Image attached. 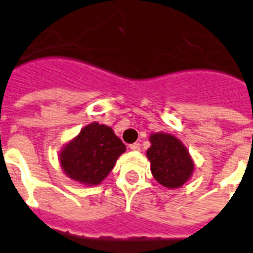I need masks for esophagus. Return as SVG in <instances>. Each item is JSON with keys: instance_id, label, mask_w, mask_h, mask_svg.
I'll return each instance as SVG.
<instances>
[{"instance_id": "34e87169", "label": "esophagus", "mask_w": 253, "mask_h": 253, "mask_svg": "<svg viewBox=\"0 0 253 253\" xmlns=\"http://www.w3.org/2000/svg\"><path fill=\"white\" fill-rule=\"evenodd\" d=\"M128 148L131 149V150H133V151H139L140 149H141V145H140L139 142H135V144L129 145Z\"/></svg>"}]
</instances>
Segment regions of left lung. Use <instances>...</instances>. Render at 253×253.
Here are the masks:
<instances>
[{"instance_id": "left-lung-1", "label": "left lung", "mask_w": 253, "mask_h": 253, "mask_svg": "<svg viewBox=\"0 0 253 253\" xmlns=\"http://www.w3.org/2000/svg\"><path fill=\"white\" fill-rule=\"evenodd\" d=\"M150 142L146 157L150 160L154 178L167 188L183 186L195 169L186 146L177 137L163 132L153 133Z\"/></svg>"}]
</instances>
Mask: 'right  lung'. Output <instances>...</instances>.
I'll use <instances>...</instances> for the list:
<instances>
[{"instance_id": "add662e5", "label": "right lung", "mask_w": 253, "mask_h": 253, "mask_svg": "<svg viewBox=\"0 0 253 253\" xmlns=\"http://www.w3.org/2000/svg\"><path fill=\"white\" fill-rule=\"evenodd\" d=\"M126 146L113 129L98 122L87 125L60 154L61 167L71 179L86 186L102 183Z\"/></svg>"}]
</instances>
